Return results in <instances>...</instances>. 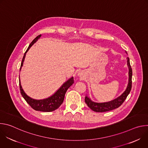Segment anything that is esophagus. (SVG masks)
Masks as SVG:
<instances>
[{
    "instance_id": "34e87169",
    "label": "esophagus",
    "mask_w": 148,
    "mask_h": 148,
    "mask_svg": "<svg viewBox=\"0 0 148 148\" xmlns=\"http://www.w3.org/2000/svg\"><path fill=\"white\" fill-rule=\"evenodd\" d=\"M78 76L79 77H82V74H81L80 73H79L78 74Z\"/></svg>"
}]
</instances>
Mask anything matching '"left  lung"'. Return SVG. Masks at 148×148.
I'll return each mask as SVG.
<instances>
[{
  "label": "left lung",
  "mask_w": 148,
  "mask_h": 148,
  "mask_svg": "<svg viewBox=\"0 0 148 148\" xmlns=\"http://www.w3.org/2000/svg\"><path fill=\"white\" fill-rule=\"evenodd\" d=\"M125 53L127 54V52L125 51ZM127 65L129 69L128 72V86L126 87V90L125 91L118 97L116 98L111 100L110 101L105 102H95L92 101L91 98L88 97L87 95L86 96L85 98V102L88 105V107L92 110V111L97 112H107L109 111L113 110L120 107L126 99V97L130 94L131 88H132V70L130 64V58H127Z\"/></svg>",
  "instance_id": "left-lung-1"
}]
</instances>
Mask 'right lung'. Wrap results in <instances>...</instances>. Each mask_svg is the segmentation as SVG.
Here are the masks:
<instances>
[{"mask_svg":"<svg viewBox=\"0 0 148 148\" xmlns=\"http://www.w3.org/2000/svg\"><path fill=\"white\" fill-rule=\"evenodd\" d=\"M41 36V34L37 36L30 44L29 47L26 51L24 56L23 57L22 63H21V66L20 69V71L22 69V67L23 65V62L25 61V58L27 52L29 51L30 48L36 43V42L40 38ZM74 83V78L73 77L69 78L67 81H66L50 97L42 99H36L32 98L28 96L21 86V82L19 77V86L20 93L22 94V97L26 100V101L30 105V106L36 111H39L42 112H51L53 111L60 107V105L62 104L64 99V96L66 91L69 89V88L72 86Z\"/></svg>","mask_w":148,"mask_h":148,"instance_id":"add662e5","label":"right lung"}]
</instances>
